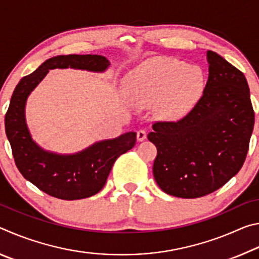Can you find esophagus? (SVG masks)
Instances as JSON below:
<instances>
[{
    "instance_id": "1",
    "label": "esophagus",
    "mask_w": 259,
    "mask_h": 259,
    "mask_svg": "<svg viewBox=\"0 0 259 259\" xmlns=\"http://www.w3.org/2000/svg\"><path fill=\"white\" fill-rule=\"evenodd\" d=\"M147 137V131L146 129H140L137 131V139L138 142H143L144 139H146Z\"/></svg>"
}]
</instances>
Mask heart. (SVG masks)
<instances>
[{
  "label": "heart",
  "instance_id": "obj_1",
  "mask_svg": "<svg viewBox=\"0 0 259 259\" xmlns=\"http://www.w3.org/2000/svg\"><path fill=\"white\" fill-rule=\"evenodd\" d=\"M205 76L199 66L185 61L159 57L152 58L131 71L125 88L131 102L139 107L156 103L162 119L176 120L198 103L204 88Z\"/></svg>",
  "mask_w": 259,
  "mask_h": 259
}]
</instances>
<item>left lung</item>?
I'll return each mask as SVG.
<instances>
[{
  "mask_svg": "<svg viewBox=\"0 0 259 259\" xmlns=\"http://www.w3.org/2000/svg\"><path fill=\"white\" fill-rule=\"evenodd\" d=\"M202 97L177 121H156L153 175L166 194L195 199L224 186L240 171L255 123L243 73L211 50Z\"/></svg>",
  "mask_w": 259,
  "mask_h": 259,
  "instance_id": "1",
  "label": "left lung"
}]
</instances>
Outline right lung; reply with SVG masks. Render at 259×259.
I'll return each instance as SVG.
<instances>
[{"mask_svg": "<svg viewBox=\"0 0 259 259\" xmlns=\"http://www.w3.org/2000/svg\"><path fill=\"white\" fill-rule=\"evenodd\" d=\"M109 61L98 55L57 56L46 60L36 71L24 76L12 94L6 114V134L17 168L38 190L61 200L93 196L102 190L117 157L135 146L136 133L104 140L74 155H58L35 144L25 122L28 95L52 68H78L103 72Z\"/></svg>", "mask_w": 259, "mask_h": 259, "instance_id": "obj_1", "label": "right lung"}]
</instances>
